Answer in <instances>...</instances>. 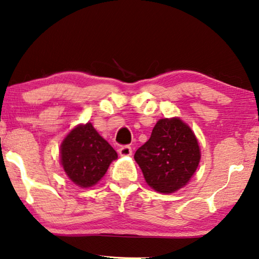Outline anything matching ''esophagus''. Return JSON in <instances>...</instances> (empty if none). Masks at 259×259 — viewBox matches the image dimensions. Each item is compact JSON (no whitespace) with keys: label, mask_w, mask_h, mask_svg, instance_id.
Here are the masks:
<instances>
[{"label":"esophagus","mask_w":259,"mask_h":259,"mask_svg":"<svg viewBox=\"0 0 259 259\" xmlns=\"http://www.w3.org/2000/svg\"><path fill=\"white\" fill-rule=\"evenodd\" d=\"M118 154L121 155V157H130L131 154H133V149L129 145H124L120 147V150H118Z\"/></svg>","instance_id":"34e87169"}]
</instances>
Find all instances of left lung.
I'll return each instance as SVG.
<instances>
[{
	"mask_svg": "<svg viewBox=\"0 0 259 259\" xmlns=\"http://www.w3.org/2000/svg\"><path fill=\"white\" fill-rule=\"evenodd\" d=\"M145 181L155 191L171 194L186 186L200 160L198 141L181 118H161L135 153Z\"/></svg>",
	"mask_w": 259,
	"mask_h": 259,
	"instance_id": "obj_1",
	"label": "left lung"
}]
</instances>
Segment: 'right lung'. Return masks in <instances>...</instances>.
I'll return each instance as SVG.
<instances>
[{
	"label": "right lung",
	"instance_id": "1",
	"mask_svg": "<svg viewBox=\"0 0 259 259\" xmlns=\"http://www.w3.org/2000/svg\"><path fill=\"white\" fill-rule=\"evenodd\" d=\"M117 153L91 123L77 125L61 144V163L65 174L80 188L97 184Z\"/></svg>",
	"mask_w": 259,
	"mask_h": 259
}]
</instances>
